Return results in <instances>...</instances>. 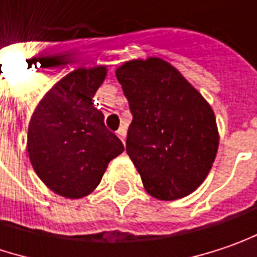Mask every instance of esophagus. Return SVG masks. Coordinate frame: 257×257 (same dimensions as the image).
I'll use <instances>...</instances> for the list:
<instances>
[{"label": "esophagus", "instance_id": "esophagus-1", "mask_svg": "<svg viewBox=\"0 0 257 257\" xmlns=\"http://www.w3.org/2000/svg\"><path fill=\"white\" fill-rule=\"evenodd\" d=\"M125 135H127V130H125V127H119L118 130H117V136L121 139V142H122V143L125 142Z\"/></svg>", "mask_w": 257, "mask_h": 257}]
</instances>
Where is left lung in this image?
<instances>
[{"label":"left lung","instance_id":"1","mask_svg":"<svg viewBox=\"0 0 257 257\" xmlns=\"http://www.w3.org/2000/svg\"><path fill=\"white\" fill-rule=\"evenodd\" d=\"M115 76L133 114L125 151L145 190L159 200L194 192L209 174L219 145L211 105L158 57L125 61Z\"/></svg>","mask_w":257,"mask_h":257}]
</instances>
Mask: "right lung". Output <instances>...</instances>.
<instances>
[{
  "mask_svg": "<svg viewBox=\"0 0 257 257\" xmlns=\"http://www.w3.org/2000/svg\"><path fill=\"white\" fill-rule=\"evenodd\" d=\"M105 77L106 65L73 70L46 92L29 122L30 164L49 190L67 199L93 192L124 151L92 102Z\"/></svg>",
  "mask_w": 257,
  "mask_h": 257,
  "instance_id": "obj_1",
  "label": "right lung"
}]
</instances>
